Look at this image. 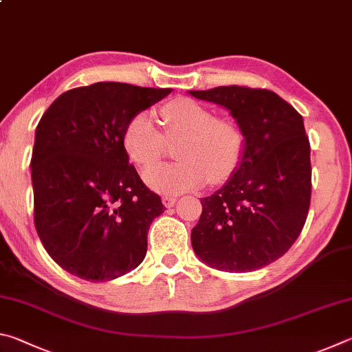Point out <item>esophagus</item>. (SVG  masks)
<instances>
[{
	"label": "esophagus",
	"mask_w": 352,
	"mask_h": 352,
	"mask_svg": "<svg viewBox=\"0 0 352 352\" xmlns=\"http://www.w3.org/2000/svg\"><path fill=\"white\" fill-rule=\"evenodd\" d=\"M162 202H164L165 207H173L176 204V198H175V196H164Z\"/></svg>",
	"instance_id": "esophagus-1"
}]
</instances>
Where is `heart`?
Listing matches in <instances>:
<instances>
[{
	"label": "heart",
	"instance_id": "b5f03b06",
	"mask_svg": "<svg viewBox=\"0 0 352 352\" xmlns=\"http://www.w3.org/2000/svg\"><path fill=\"white\" fill-rule=\"evenodd\" d=\"M164 134L148 113H138L123 131L128 157L144 171L148 187L160 193H182L210 181L229 179L241 164L244 135L229 117H214L213 111L193 98H173L159 111ZM181 138L180 141L179 139ZM179 140L175 153L180 162L151 167L163 155L166 141Z\"/></svg>",
	"mask_w": 352,
	"mask_h": 352
}]
</instances>
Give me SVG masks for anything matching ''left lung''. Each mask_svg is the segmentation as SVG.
Masks as SVG:
<instances>
[{
    "label": "left lung",
    "instance_id": "left-lung-1",
    "mask_svg": "<svg viewBox=\"0 0 352 352\" xmlns=\"http://www.w3.org/2000/svg\"><path fill=\"white\" fill-rule=\"evenodd\" d=\"M190 94L229 109L244 135L236 171L201 199L195 254L224 272L261 269L291 249L309 212L311 145L303 117L269 89L232 85Z\"/></svg>",
    "mask_w": 352,
    "mask_h": 352
}]
</instances>
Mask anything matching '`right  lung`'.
<instances>
[{
  "label": "right lung",
  "mask_w": 352,
  "mask_h": 352,
  "mask_svg": "<svg viewBox=\"0 0 352 352\" xmlns=\"http://www.w3.org/2000/svg\"><path fill=\"white\" fill-rule=\"evenodd\" d=\"M170 88L98 82L57 97L36 125L30 159L35 229L49 256L86 281H109L144 261L164 213L128 162L126 123Z\"/></svg>",
  "instance_id": "right-lung-1"
}]
</instances>
